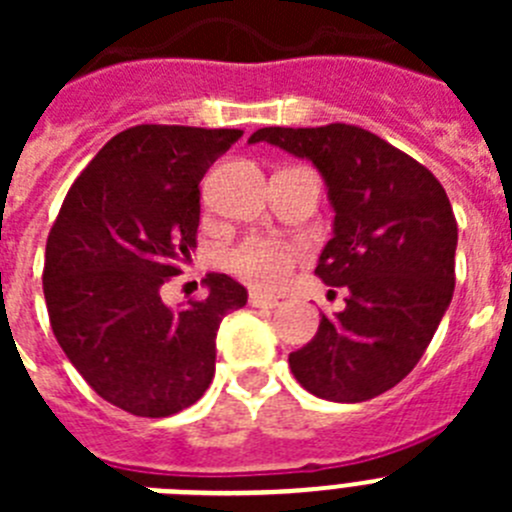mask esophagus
Masks as SVG:
<instances>
[{"mask_svg":"<svg viewBox=\"0 0 512 512\" xmlns=\"http://www.w3.org/2000/svg\"><path fill=\"white\" fill-rule=\"evenodd\" d=\"M248 305L261 307V310H271V307L279 305V300H277V297L261 295V292H251V295H248Z\"/></svg>","mask_w":512,"mask_h":512,"instance_id":"obj_1","label":"esophagus"}]
</instances>
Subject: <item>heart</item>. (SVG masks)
Returning a JSON list of instances; mask_svg holds the SVG:
<instances>
[{
    "instance_id": "b5f03b06",
    "label": "heart",
    "mask_w": 512,
    "mask_h": 512,
    "mask_svg": "<svg viewBox=\"0 0 512 512\" xmlns=\"http://www.w3.org/2000/svg\"><path fill=\"white\" fill-rule=\"evenodd\" d=\"M300 256V248L292 243L248 235L223 253V266L248 287L277 292L292 279Z\"/></svg>"
}]
</instances>
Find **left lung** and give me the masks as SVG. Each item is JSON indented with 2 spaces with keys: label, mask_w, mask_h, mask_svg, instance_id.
Segmentation results:
<instances>
[{
  "label": "left lung",
  "mask_w": 512,
  "mask_h": 512,
  "mask_svg": "<svg viewBox=\"0 0 512 512\" xmlns=\"http://www.w3.org/2000/svg\"><path fill=\"white\" fill-rule=\"evenodd\" d=\"M266 140L310 158L336 210L318 274L343 287L346 310L320 320L289 354L297 382L333 402H364L413 372L454 295L456 217L446 189L413 156L346 122L261 128Z\"/></svg>",
  "instance_id": "obj_1"
}]
</instances>
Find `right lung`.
I'll return each instance as SVG.
<instances>
[{"label":"right lung","mask_w":512,"mask_h":512,"mask_svg":"<svg viewBox=\"0 0 512 512\" xmlns=\"http://www.w3.org/2000/svg\"><path fill=\"white\" fill-rule=\"evenodd\" d=\"M243 130L135 125L71 184L48 233L43 292L53 336L102 400L166 418L205 395L217 328L243 284L207 274L205 300L171 310L161 287L192 259L200 182Z\"/></svg>","instance_id":"1"}]
</instances>
